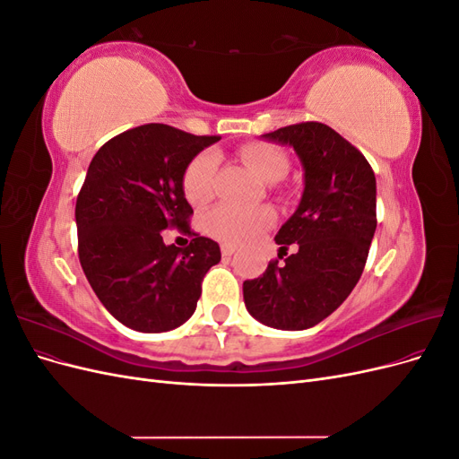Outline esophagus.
<instances>
[{
  "instance_id": "obj_1",
  "label": "esophagus",
  "mask_w": 459,
  "mask_h": 459,
  "mask_svg": "<svg viewBox=\"0 0 459 459\" xmlns=\"http://www.w3.org/2000/svg\"><path fill=\"white\" fill-rule=\"evenodd\" d=\"M235 253V247L230 243H221V256H231Z\"/></svg>"
}]
</instances>
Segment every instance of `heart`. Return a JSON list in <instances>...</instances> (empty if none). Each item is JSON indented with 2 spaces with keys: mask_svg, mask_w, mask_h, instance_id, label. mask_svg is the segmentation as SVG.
I'll return each mask as SVG.
<instances>
[{
  "mask_svg": "<svg viewBox=\"0 0 459 459\" xmlns=\"http://www.w3.org/2000/svg\"><path fill=\"white\" fill-rule=\"evenodd\" d=\"M243 160L251 166L255 174L264 182L273 184L287 174L289 162L283 152L268 143H248L241 147ZM220 157L212 149H206L193 159L182 178L186 199L201 206L214 195V182L218 174ZM275 220V212L270 206H233L220 204L204 218L206 233L212 238L230 243L241 245L251 241L255 235L270 228Z\"/></svg>",
  "mask_w": 459,
  "mask_h": 459,
  "instance_id": "obj_1",
  "label": "heart"
}]
</instances>
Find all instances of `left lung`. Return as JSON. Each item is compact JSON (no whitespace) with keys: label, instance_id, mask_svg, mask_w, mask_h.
<instances>
[{"label":"left lung","instance_id":"left-lung-1","mask_svg":"<svg viewBox=\"0 0 459 459\" xmlns=\"http://www.w3.org/2000/svg\"><path fill=\"white\" fill-rule=\"evenodd\" d=\"M295 149L304 191L275 235L280 258L243 283L245 307L260 324L300 331L317 325L352 293L377 228L375 174L352 143L322 122H300L262 135Z\"/></svg>","mask_w":459,"mask_h":459}]
</instances>
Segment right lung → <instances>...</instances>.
<instances>
[{"instance_id": "obj_1", "label": "right lung", "mask_w": 459, "mask_h": 459, "mask_svg": "<svg viewBox=\"0 0 459 459\" xmlns=\"http://www.w3.org/2000/svg\"><path fill=\"white\" fill-rule=\"evenodd\" d=\"M220 140L169 124H143L108 140L90 162L76 199L78 258L103 307L142 333L176 329L193 316L204 273L220 262L216 241L189 228L182 178ZM194 239L164 246L161 230Z\"/></svg>"}]
</instances>
